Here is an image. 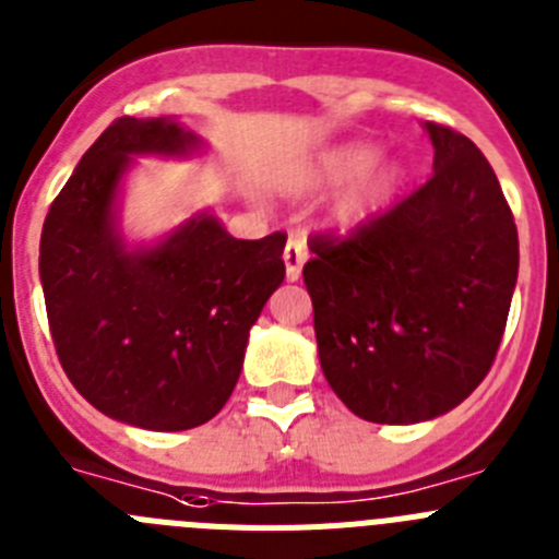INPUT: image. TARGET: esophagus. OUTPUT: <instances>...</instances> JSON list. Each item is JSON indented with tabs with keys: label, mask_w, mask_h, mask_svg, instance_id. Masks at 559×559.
Returning <instances> with one entry per match:
<instances>
[{
	"label": "esophagus",
	"mask_w": 559,
	"mask_h": 559,
	"mask_svg": "<svg viewBox=\"0 0 559 559\" xmlns=\"http://www.w3.org/2000/svg\"><path fill=\"white\" fill-rule=\"evenodd\" d=\"M284 264H286V281H298L300 270L306 264V245L300 236H289V242L284 248Z\"/></svg>",
	"instance_id": "34e87169"
}]
</instances>
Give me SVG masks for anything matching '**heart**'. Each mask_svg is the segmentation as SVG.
Returning a JSON list of instances; mask_svg holds the SVG:
<instances>
[{
	"label": "heart",
	"mask_w": 559,
	"mask_h": 559,
	"mask_svg": "<svg viewBox=\"0 0 559 559\" xmlns=\"http://www.w3.org/2000/svg\"><path fill=\"white\" fill-rule=\"evenodd\" d=\"M379 160V147L376 144H345L340 150H331L329 155L317 160V167L309 173L311 186H342L350 183V180L361 178L365 173L376 167ZM392 178V173H390ZM361 205H348L342 211V219L345 223H354L359 217Z\"/></svg>",
	"instance_id": "1"
}]
</instances>
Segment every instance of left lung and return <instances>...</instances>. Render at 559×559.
Instances as JSON below:
<instances>
[{
  "label": "left lung",
  "mask_w": 559,
  "mask_h": 559,
  "mask_svg": "<svg viewBox=\"0 0 559 559\" xmlns=\"http://www.w3.org/2000/svg\"><path fill=\"white\" fill-rule=\"evenodd\" d=\"M435 175L354 236L311 239L304 281L325 381L370 424H420L490 370L518 281V230L467 135L426 122Z\"/></svg>",
  "instance_id": "obj_1"
}]
</instances>
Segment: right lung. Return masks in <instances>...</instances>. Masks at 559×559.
I'll return each mask as SVG.
<instances>
[{
	"label": "right lung",
	"mask_w": 559,
	"mask_h": 559,
	"mask_svg": "<svg viewBox=\"0 0 559 559\" xmlns=\"http://www.w3.org/2000/svg\"><path fill=\"white\" fill-rule=\"evenodd\" d=\"M203 147L173 117L117 119L44 219L38 273L60 365L88 404L139 429H194L223 409L286 275L284 234L234 239L211 211L158 242L124 239L119 194L135 158Z\"/></svg>",
	"instance_id": "add662e5"
}]
</instances>
